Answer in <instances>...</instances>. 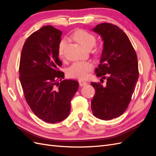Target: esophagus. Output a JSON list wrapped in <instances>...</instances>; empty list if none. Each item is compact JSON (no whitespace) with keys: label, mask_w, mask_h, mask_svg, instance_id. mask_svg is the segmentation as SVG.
I'll return each instance as SVG.
<instances>
[{"label":"esophagus","mask_w":156,"mask_h":156,"mask_svg":"<svg viewBox=\"0 0 156 156\" xmlns=\"http://www.w3.org/2000/svg\"><path fill=\"white\" fill-rule=\"evenodd\" d=\"M78 81H79V85L81 86V87L85 86V85H87V84H88V83H87L86 81H83V80H81V79H79Z\"/></svg>","instance_id":"1"}]
</instances>
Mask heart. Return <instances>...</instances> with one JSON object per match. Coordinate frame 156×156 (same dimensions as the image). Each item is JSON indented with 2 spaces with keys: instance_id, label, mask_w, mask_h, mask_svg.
Masks as SVG:
<instances>
[{
  "instance_id": "heart-1",
  "label": "heart",
  "mask_w": 156,
  "mask_h": 156,
  "mask_svg": "<svg viewBox=\"0 0 156 156\" xmlns=\"http://www.w3.org/2000/svg\"><path fill=\"white\" fill-rule=\"evenodd\" d=\"M71 37L87 50L91 49L96 44V37L91 33L84 30H77L71 36ZM68 41L66 39L61 40L58 44V55L62 56L66 48ZM92 68V64L88 62H75L68 69V75L71 77L80 79L86 78Z\"/></svg>"
}]
</instances>
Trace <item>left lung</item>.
I'll return each instance as SVG.
<instances>
[{"instance_id": "8db88e82", "label": "left lung", "mask_w": 156, "mask_h": 156, "mask_svg": "<svg viewBox=\"0 0 156 156\" xmlns=\"http://www.w3.org/2000/svg\"><path fill=\"white\" fill-rule=\"evenodd\" d=\"M92 30L103 41L100 64L95 72L106 83H92L95 94L91 101L93 115L109 120L123 114L131 100L139 78L138 61L128 37L119 27L101 23Z\"/></svg>"}]
</instances>
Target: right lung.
I'll return each instance as SVG.
<instances>
[{
    "label": "right lung",
    "mask_w": 156,
    "mask_h": 156,
    "mask_svg": "<svg viewBox=\"0 0 156 156\" xmlns=\"http://www.w3.org/2000/svg\"><path fill=\"white\" fill-rule=\"evenodd\" d=\"M62 32L44 26L28 37L23 47L20 65V80L26 101L31 110L48 123L55 124L69 116L71 101L79 83L63 80L58 70L62 65L58 47Z\"/></svg>",
    "instance_id": "obj_1"
}]
</instances>
